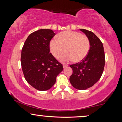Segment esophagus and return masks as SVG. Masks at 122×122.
Masks as SVG:
<instances>
[{
	"instance_id": "obj_1",
	"label": "esophagus",
	"mask_w": 122,
	"mask_h": 122,
	"mask_svg": "<svg viewBox=\"0 0 122 122\" xmlns=\"http://www.w3.org/2000/svg\"><path fill=\"white\" fill-rule=\"evenodd\" d=\"M68 66L67 64H63V68H64V69H66V68Z\"/></svg>"
}]
</instances>
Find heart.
I'll return each mask as SVG.
<instances>
[{"label":"heart","instance_id":"1","mask_svg":"<svg viewBox=\"0 0 122 122\" xmlns=\"http://www.w3.org/2000/svg\"><path fill=\"white\" fill-rule=\"evenodd\" d=\"M50 51L53 56L61 58L63 62L73 59L74 62L82 61L87 56L90 49V41L87 36L77 31L67 30L58 34L57 39L51 40L49 43Z\"/></svg>","mask_w":122,"mask_h":122}]
</instances>
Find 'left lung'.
<instances>
[{
	"label": "left lung",
	"mask_w": 122,
	"mask_h": 122,
	"mask_svg": "<svg viewBox=\"0 0 122 122\" xmlns=\"http://www.w3.org/2000/svg\"><path fill=\"white\" fill-rule=\"evenodd\" d=\"M90 41L87 56L81 62L70 65L73 73L69 81L73 87L86 90L97 82L104 71L105 54L103 43L93 32L81 29Z\"/></svg>",
	"instance_id": "8db88e82"
}]
</instances>
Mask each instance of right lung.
I'll return each instance as SVG.
<instances>
[{"label": "right lung", "mask_w": 122, "mask_h": 122, "mask_svg": "<svg viewBox=\"0 0 122 122\" xmlns=\"http://www.w3.org/2000/svg\"><path fill=\"white\" fill-rule=\"evenodd\" d=\"M56 34L51 29H40L28 36L21 50V65L24 78L35 89L48 90L63 70V65L50 52L49 43Z\"/></svg>", "instance_id": "1"}]
</instances>
